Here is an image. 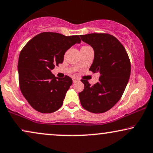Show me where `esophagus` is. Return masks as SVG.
<instances>
[{
	"mask_svg": "<svg viewBox=\"0 0 153 153\" xmlns=\"http://www.w3.org/2000/svg\"><path fill=\"white\" fill-rule=\"evenodd\" d=\"M72 81H73V82L75 83V82H76V81H78V79H76V78H72Z\"/></svg>",
	"mask_w": 153,
	"mask_h": 153,
	"instance_id": "34e87169",
	"label": "esophagus"
}]
</instances>
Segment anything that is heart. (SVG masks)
Returning a JSON list of instances; mask_svg holds the SVG:
<instances>
[{"label": "heart", "mask_w": 153, "mask_h": 153, "mask_svg": "<svg viewBox=\"0 0 153 153\" xmlns=\"http://www.w3.org/2000/svg\"><path fill=\"white\" fill-rule=\"evenodd\" d=\"M89 46H83L82 48H88Z\"/></svg>", "instance_id": "heart-1"}]
</instances>
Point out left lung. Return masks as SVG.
<instances>
[{"mask_svg":"<svg viewBox=\"0 0 153 153\" xmlns=\"http://www.w3.org/2000/svg\"><path fill=\"white\" fill-rule=\"evenodd\" d=\"M80 37L94 51V62L89 70L98 72L100 76L94 86L81 80L84 89L79 94V100L89 112H107L120 100L127 86L131 74L129 58L123 45L112 35L89 33Z\"/></svg>","mask_w":153,"mask_h":153,"instance_id":"left-lung-1","label":"left lung"}]
</instances>
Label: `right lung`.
I'll list each match as a JSON object with an SVG mask.
<instances>
[{"mask_svg":"<svg viewBox=\"0 0 153 153\" xmlns=\"http://www.w3.org/2000/svg\"><path fill=\"white\" fill-rule=\"evenodd\" d=\"M80 43L79 36L43 32L31 39L21 51L17 67L19 87L38 112L52 113L62 105L72 79L68 76L55 77L51 70L62 63L69 48Z\"/></svg>","mask_w":153,"mask_h":153,"instance_id":"right-lung-1","label":"right lung"}]
</instances>
